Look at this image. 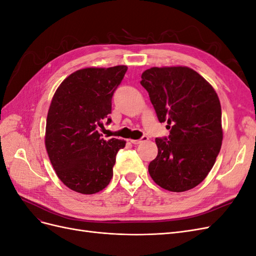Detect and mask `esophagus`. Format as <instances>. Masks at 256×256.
<instances>
[{
  "mask_svg": "<svg viewBox=\"0 0 256 256\" xmlns=\"http://www.w3.org/2000/svg\"><path fill=\"white\" fill-rule=\"evenodd\" d=\"M148 140V136H143L140 140H130V142L132 143V144H134V145H138V144H140V143H142V142H145V141H147Z\"/></svg>",
  "mask_w": 256,
  "mask_h": 256,
  "instance_id": "1",
  "label": "esophagus"
}]
</instances>
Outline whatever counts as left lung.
<instances>
[{
  "mask_svg": "<svg viewBox=\"0 0 256 256\" xmlns=\"http://www.w3.org/2000/svg\"><path fill=\"white\" fill-rule=\"evenodd\" d=\"M160 122L168 136L156 138L158 154L148 166L161 188L182 192L196 187L212 168L222 145L221 104L202 76L188 67H152L142 74Z\"/></svg>",
  "mask_w": 256,
  "mask_h": 256,
  "instance_id": "obj_1",
  "label": "left lung"
}]
</instances>
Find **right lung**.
Segmentation results:
<instances>
[{
    "mask_svg": "<svg viewBox=\"0 0 256 256\" xmlns=\"http://www.w3.org/2000/svg\"><path fill=\"white\" fill-rule=\"evenodd\" d=\"M128 67L85 68L60 83L49 108L46 148L56 175L69 189L92 194L113 176L124 140L104 141L98 129L112 122V97Z\"/></svg>",
    "mask_w": 256,
    "mask_h": 256,
    "instance_id": "1",
    "label": "right lung"
}]
</instances>
